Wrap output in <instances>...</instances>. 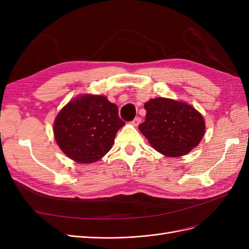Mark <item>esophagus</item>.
<instances>
[{
  "label": "esophagus",
  "instance_id": "1",
  "mask_svg": "<svg viewBox=\"0 0 249 249\" xmlns=\"http://www.w3.org/2000/svg\"><path fill=\"white\" fill-rule=\"evenodd\" d=\"M140 123H141V118H139V117L134 118L133 121H131V124H132L133 126H138Z\"/></svg>",
  "mask_w": 249,
  "mask_h": 249
}]
</instances>
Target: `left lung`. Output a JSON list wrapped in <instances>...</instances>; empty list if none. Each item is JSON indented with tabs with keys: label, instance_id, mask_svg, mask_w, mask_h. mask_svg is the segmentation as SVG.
I'll use <instances>...</instances> for the list:
<instances>
[{
	"label": "left lung",
	"instance_id": "8db88e82",
	"mask_svg": "<svg viewBox=\"0 0 249 249\" xmlns=\"http://www.w3.org/2000/svg\"><path fill=\"white\" fill-rule=\"evenodd\" d=\"M144 107L146 119L139 129L156 151L177 158L200 143L205 123L192 105L160 97L150 99Z\"/></svg>",
	"mask_w": 249,
	"mask_h": 249
}]
</instances>
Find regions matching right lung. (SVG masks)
<instances>
[{
	"mask_svg": "<svg viewBox=\"0 0 249 249\" xmlns=\"http://www.w3.org/2000/svg\"><path fill=\"white\" fill-rule=\"evenodd\" d=\"M124 122L118 106L105 96L84 94L63 107L54 121L56 143L78 164H90L107 153Z\"/></svg>",
	"mask_w": 249,
	"mask_h": 249,
	"instance_id": "right-lung-1",
	"label": "right lung"
}]
</instances>
